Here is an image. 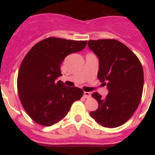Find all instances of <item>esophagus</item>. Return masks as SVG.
<instances>
[{"label": "esophagus", "mask_w": 155, "mask_h": 155, "mask_svg": "<svg viewBox=\"0 0 155 155\" xmlns=\"http://www.w3.org/2000/svg\"><path fill=\"white\" fill-rule=\"evenodd\" d=\"M84 97L85 98H90V97H91V94L89 92H84Z\"/></svg>", "instance_id": "34e87169"}]
</instances>
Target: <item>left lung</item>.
<instances>
[{"instance_id": "obj_1", "label": "left lung", "mask_w": 155, "mask_h": 155, "mask_svg": "<svg viewBox=\"0 0 155 155\" xmlns=\"http://www.w3.org/2000/svg\"><path fill=\"white\" fill-rule=\"evenodd\" d=\"M88 46L99 58L97 78L106 85L105 98L92 94L98 108L90 115L104 127H117L127 122L138 108L143 87V71L139 59L116 39L90 40Z\"/></svg>"}]
</instances>
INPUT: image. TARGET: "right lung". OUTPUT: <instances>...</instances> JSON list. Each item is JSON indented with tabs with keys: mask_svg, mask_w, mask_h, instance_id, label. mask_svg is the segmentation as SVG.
Segmentation results:
<instances>
[{
	"mask_svg": "<svg viewBox=\"0 0 155 155\" xmlns=\"http://www.w3.org/2000/svg\"><path fill=\"white\" fill-rule=\"evenodd\" d=\"M87 41L49 37L35 44L19 67L17 91L27 114L37 124L51 126L67 115L72 104L83 96L81 89L57 81L67 55L79 51Z\"/></svg>",
	"mask_w": 155,
	"mask_h": 155,
	"instance_id": "right-lung-1",
	"label": "right lung"
}]
</instances>
